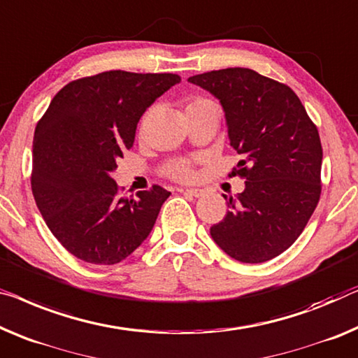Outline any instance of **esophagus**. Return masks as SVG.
Listing matches in <instances>:
<instances>
[{
  "instance_id": "obj_1",
  "label": "esophagus",
  "mask_w": 358,
  "mask_h": 358,
  "mask_svg": "<svg viewBox=\"0 0 358 358\" xmlns=\"http://www.w3.org/2000/svg\"><path fill=\"white\" fill-rule=\"evenodd\" d=\"M180 193L188 194V196H191V197H201V196H204V191H202V189H193V188H181Z\"/></svg>"
}]
</instances>
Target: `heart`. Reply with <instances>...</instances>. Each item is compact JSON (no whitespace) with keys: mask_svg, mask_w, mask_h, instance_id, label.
<instances>
[{"mask_svg":"<svg viewBox=\"0 0 358 358\" xmlns=\"http://www.w3.org/2000/svg\"><path fill=\"white\" fill-rule=\"evenodd\" d=\"M210 101L209 99H204V98H193L189 101L188 108L186 109H191V108H197V106H202V104H209ZM167 173L170 177L173 178H178V180H189L193 177V169H191V164L189 162H185V161H180V162H175L170 165L167 169Z\"/></svg>","mask_w":358,"mask_h":358,"instance_id":"obj_1","label":"heart"}]
</instances>
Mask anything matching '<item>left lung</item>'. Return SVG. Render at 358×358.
Segmentation results:
<instances>
[{
  "instance_id": "1",
  "label": "left lung",
  "mask_w": 358,
  "mask_h": 358,
  "mask_svg": "<svg viewBox=\"0 0 358 358\" xmlns=\"http://www.w3.org/2000/svg\"><path fill=\"white\" fill-rule=\"evenodd\" d=\"M188 82L220 101L230 145L243 157L233 175L246 178L210 236L234 260L266 262L292 246L318 204L323 149L317 127L287 85L250 69H222Z\"/></svg>"
}]
</instances>
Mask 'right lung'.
Segmentation results:
<instances>
[{"label":"right lung","instance_id":"obj_1","mask_svg":"<svg viewBox=\"0 0 358 358\" xmlns=\"http://www.w3.org/2000/svg\"><path fill=\"white\" fill-rule=\"evenodd\" d=\"M175 73L109 71L67 83L36 124L31 191L57 241L94 265H114L141 246L165 199L162 186L117 196V162L146 109Z\"/></svg>","mask_w":358,"mask_h":358}]
</instances>
